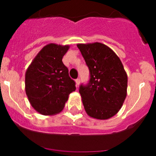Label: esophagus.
<instances>
[{
	"mask_svg": "<svg viewBox=\"0 0 156 156\" xmlns=\"http://www.w3.org/2000/svg\"><path fill=\"white\" fill-rule=\"evenodd\" d=\"M80 83V79H76V86L79 87Z\"/></svg>",
	"mask_w": 156,
	"mask_h": 156,
	"instance_id": "1",
	"label": "esophagus"
}]
</instances>
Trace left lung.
I'll return each instance as SVG.
<instances>
[{
	"label": "left lung",
	"mask_w": 156,
	"mask_h": 156,
	"mask_svg": "<svg viewBox=\"0 0 156 156\" xmlns=\"http://www.w3.org/2000/svg\"><path fill=\"white\" fill-rule=\"evenodd\" d=\"M90 79L79 92L87 114L96 119H108L119 111L127 94V74L116 54L99 42L77 44Z\"/></svg>",
	"instance_id": "obj_1"
}]
</instances>
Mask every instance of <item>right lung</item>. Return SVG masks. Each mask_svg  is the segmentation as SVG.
<instances>
[{"label":"right lung","mask_w":156,"mask_h":156,"mask_svg":"<svg viewBox=\"0 0 156 156\" xmlns=\"http://www.w3.org/2000/svg\"><path fill=\"white\" fill-rule=\"evenodd\" d=\"M69 45L51 43L38 52L27 68L25 90L32 107L40 114L53 115L61 112L75 82L69 76L62 58Z\"/></svg>","instance_id":"right-lung-1"}]
</instances>
